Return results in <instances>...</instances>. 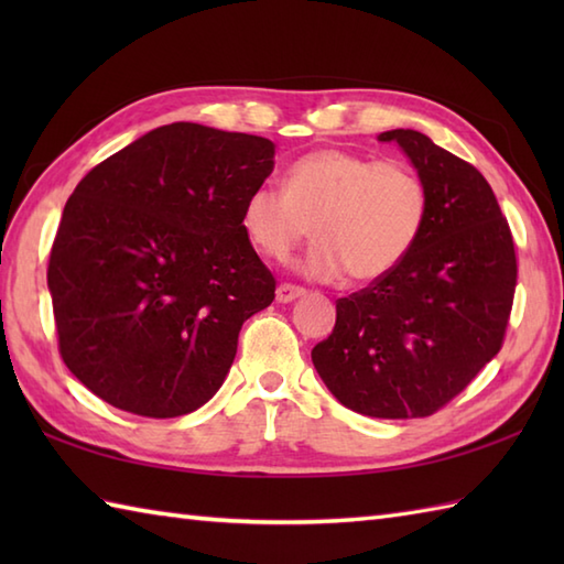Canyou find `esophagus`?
<instances>
[{"label": "esophagus", "instance_id": "esophagus-1", "mask_svg": "<svg viewBox=\"0 0 564 564\" xmlns=\"http://www.w3.org/2000/svg\"><path fill=\"white\" fill-rule=\"evenodd\" d=\"M301 295H305V289H301V285H293V283H281L279 289H275V301L279 303H291Z\"/></svg>", "mask_w": 564, "mask_h": 564}]
</instances>
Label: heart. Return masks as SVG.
<instances>
[{"instance_id":"b5f03b06","label":"heart","mask_w":564,"mask_h":564,"mask_svg":"<svg viewBox=\"0 0 564 564\" xmlns=\"http://www.w3.org/2000/svg\"><path fill=\"white\" fill-rule=\"evenodd\" d=\"M429 215V191L414 166L322 148L285 170L283 188L249 191L242 227L261 254L285 259L310 235L303 269L319 281L346 273L356 283L380 281L410 257Z\"/></svg>"}]
</instances>
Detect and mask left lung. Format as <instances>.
<instances>
[{
	"instance_id": "left-lung-1",
	"label": "left lung",
	"mask_w": 564,
	"mask_h": 564,
	"mask_svg": "<svg viewBox=\"0 0 564 564\" xmlns=\"http://www.w3.org/2000/svg\"><path fill=\"white\" fill-rule=\"evenodd\" d=\"M394 140L429 191V215L398 269L337 301L313 349L329 392L378 419L431 416L499 354L517 291V249L487 178L470 162L398 128Z\"/></svg>"
}]
</instances>
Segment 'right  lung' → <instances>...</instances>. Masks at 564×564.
I'll use <instances>...</instances> for the list:
<instances>
[{
    "label": "right lung",
    "instance_id": "add662e5",
    "mask_svg": "<svg viewBox=\"0 0 564 564\" xmlns=\"http://www.w3.org/2000/svg\"><path fill=\"white\" fill-rule=\"evenodd\" d=\"M273 142L198 123L150 130L72 191L47 261L57 349L97 398L172 419L206 404L275 279L242 227Z\"/></svg>",
    "mask_w": 564,
    "mask_h": 564
}]
</instances>
